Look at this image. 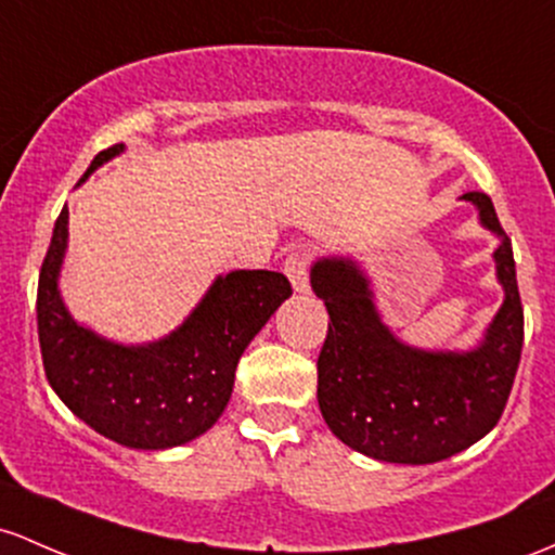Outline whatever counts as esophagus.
<instances>
[{"instance_id": "esophagus-1", "label": "esophagus", "mask_w": 555, "mask_h": 555, "mask_svg": "<svg viewBox=\"0 0 555 555\" xmlns=\"http://www.w3.org/2000/svg\"><path fill=\"white\" fill-rule=\"evenodd\" d=\"M308 268H310V255L306 253V249H295V253H289L287 260H284V273L289 276V282H292V287H295V292H308L310 289Z\"/></svg>"}]
</instances>
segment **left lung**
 <instances>
[{
	"label": "left lung",
	"instance_id": "8db88e82",
	"mask_svg": "<svg viewBox=\"0 0 555 555\" xmlns=\"http://www.w3.org/2000/svg\"><path fill=\"white\" fill-rule=\"evenodd\" d=\"M479 223L501 240L492 260L503 306L472 350H422L392 334L358 260L332 255L310 266V287L328 310L319 356V408L347 448L387 464H437L501 418L525 343L511 240L485 192H466Z\"/></svg>",
	"mask_w": 555,
	"mask_h": 555
}]
</instances>
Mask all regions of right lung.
Returning <instances> with one entry per match:
<instances>
[{"label":"right lung","instance_id":"add662e5","mask_svg":"<svg viewBox=\"0 0 555 555\" xmlns=\"http://www.w3.org/2000/svg\"><path fill=\"white\" fill-rule=\"evenodd\" d=\"M126 144L91 160L78 186ZM68 249V208L54 221L39 273L36 319L47 379L57 398L107 440L137 450L192 442L221 418L234 371L255 334L292 295L284 273L231 271L218 276L197 308L166 337L120 345L78 324L60 295Z\"/></svg>","mask_w":555,"mask_h":555}]
</instances>
